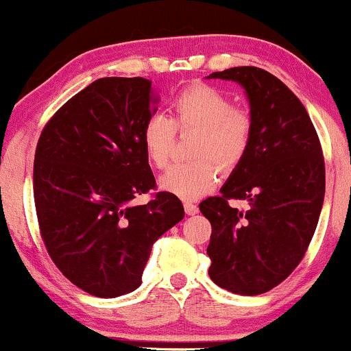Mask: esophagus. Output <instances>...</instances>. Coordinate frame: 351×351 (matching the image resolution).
I'll use <instances>...</instances> for the list:
<instances>
[{
  "label": "esophagus",
  "instance_id": "34e87169",
  "mask_svg": "<svg viewBox=\"0 0 351 351\" xmlns=\"http://www.w3.org/2000/svg\"><path fill=\"white\" fill-rule=\"evenodd\" d=\"M184 210H186L187 215H196L197 213V206L194 203H191V201H186V203H184Z\"/></svg>",
  "mask_w": 351,
  "mask_h": 351
}]
</instances>
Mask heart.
I'll use <instances>...</instances> for the list:
<instances>
[{
	"label": "heart",
	"mask_w": 351,
	"mask_h": 351,
	"mask_svg": "<svg viewBox=\"0 0 351 351\" xmlns=\"http://www.w3.org/2000/svg\"><path fill=\"white\" fill-rule=\"evenodd\" d=\"M176 131H197L193 157L201 160L172 165L160 177V186L184 199L203 196L217 182L218 169L228 172L247 154L252 117L232 106V99L217 86L191 85L171 102V116L152 114L141 130L145 155L154 167H167Z\"/></svg>",
	"instance_id": "heart-1"
}]
</instances>
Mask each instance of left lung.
Wrapping results in <instances>:
<instances>
[{"mask_svg":"<svg viewBox=\"0 0 351 351\" xmlns=\"http://www.w3.org/2000/svg\"><path fill=\"white\" fill-rule=\"evenodd\" d=\"M208 78L237 82L252 117L247 154L220 196L199 203L211 223L208 273L232 293H265L297 268L317 227L326 189L321 143L305 107L271 73L237 66ZM228 199L248 206L239 210Z\"/></svg>","mask_w":351,"mask_h":351,"instance_id":"left-lung-1","label":"left lung"}]
</instances>
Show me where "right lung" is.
<instances>
[{"mask_svg":"<svg viewBox=\"0 0 351 351\" xmlns=\"http://www.w3.org/2000/svg\"><path fill=\"white\" fill-rule=\"evenodd\" d=\"M152 82L109 76L90 83L49 119L34 160L40 235L59 271L102 298L141 285L152 245L184 218L176 194L155 189L141 130L155 114Z\"/></svg>","mask_w":351,"mask_h":351,"instance_id":"right-lung-1","label":"right lung"}]
</instances>
